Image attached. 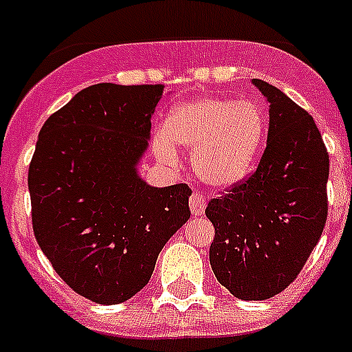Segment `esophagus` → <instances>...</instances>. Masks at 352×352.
I'll return each instance as SVG.
<instances>
[{
	"mask_svg": "<svg viewBox=\"0 0 352 352\" xmlns=\"http://www.w3.org/2000/svg\"><path fill=\"white\" fill-rule=\"evenodd\" d=\"M206 197H204L203 194H197V192H194V194L190 195V211L192 214H195V217H199V214H203L204 210H206Z\"/></svg>",
	"mask_w": 352,
	"mask_h": 352,
	"instance_id": "1",
	"label": "esophagus"
}]
</instances>
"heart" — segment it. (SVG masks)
Here are the masks:
<instances>
[{
    "instance_id": "heart-1",
    "label": "heart",
    "mask_w": 352,
    "mask_h": 352,
    "mask_svg": "<svg viewBox=\"0 0 352 352\" xmlns=\"http://www.w3.org/2000/svg\"><path fill=\"white\" fill-rule=\"evenodd\" d=\"M266 114L257 102L203 96L170 109L153 139L155 155L176 162V148L192 149V167L206 185L227 188L248 176L263 148Z\"/></svg>"
}]
</instances>
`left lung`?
I'll list each match as a JSON object with an SVG mask.
<instances>
[{
    "instance_id": "left-lung-1",
    "label": "left lung",
    "mask_w": 352,
    "mask_h": 352,
    "mask_svg": "<svg viewBox=\"0 0 352 352\" xmlns=\"http://www.w3.org/2000/svg\"><path fill=\"white\" fill-rule=\"evenodd\" d=\"M270 104L268 142L257 170L211 199L210 264L245 301L270 300L296 280L328 217V149L316 121L285 93L252 80Z\"/></svg>"
}]
</instances>
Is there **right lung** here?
<instances>
[{"instance_id":"1","label":"right lung","mask_w":352,"mask_h":352,"mask_svg":"<svg viewBox=\"0 0 352 352\" xmlns=\"http://www.w3.org/2000/svg\"><path fill=\"white\" fill-rule=\"evenodd\" d=\"M164 93L162 84H93L38 133L28 173L36 243L67 285L95 303L138 294L190 219L188 185L157 188L138 173Z\"/></svg>"}]
</instances>
